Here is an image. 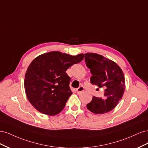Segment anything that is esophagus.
<instances>
[{
	"mask_svg": "<svg viewBox=\"0 0 148 148\" xmlns=\"http://www.w3.org/2000/svg\"><path fill=\"white\" fill-rule=\"evenodd\" d=\"M84 90V88L83 86H80L79 88H78L77 89V91L78 94H80L81 92H82Z\"/></svg>",
	"mask_w": 148,
	"mask_h": 148,
	"instance_id": "obj_1",
	"label": "esophagus"
}]
</instances>
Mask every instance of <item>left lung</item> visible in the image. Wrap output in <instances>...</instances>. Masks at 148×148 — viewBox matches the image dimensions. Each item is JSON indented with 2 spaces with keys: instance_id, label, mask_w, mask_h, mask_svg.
I'll return each mask as SVG.
<instances>
[{
  "instance_id": "1",
  "label": "left lung",
  "mask_w": 148,
  "mask_h": 148,
  "mask_svg": "<svg viewBox=\"0 0 148 148\" xmlns=\"http://www.w3.org/2000/svg\"><path fill=\"white\" fill-rule=\"evenodd\" d=\"M86 65L92 74L90 82L99 88H104V97L93 96L87 109L96 114L107 113L117 106L125 91V77L122 70L114 62L96 53L84 54Z\"/></svg>"
}]
</instances>
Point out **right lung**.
<instances>
[{
  "mask_svg": "<svg viewBox=\"0 0 148 148\" xmlns=\"http://www.w3.org/2000/svg\"><path fill=\"white\" fill-rule=\"evenodd\" d=\"M83 59V53L71 56L59 51L36 57L28 66L24 80L26 95L31 105L44 114H59L72 94L66 71Z\"/></svg>",
  "mask_w": 148,
  "mask_h": 148,
  "instance_id": "add662e5",
  "label": "right lung"
}]
</instances>
